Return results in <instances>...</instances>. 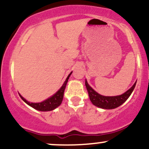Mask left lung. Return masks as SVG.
<instances>
[{
  "label": "left lung",
  "mask_w": 149,
  "mask_h": 149,
  "mask_svg": "<svg viewBox=\"0 0 149 149\" xmlns=\"http://www.w3.org/2000/svg\"><path fill=\"white\" fill-rule=\"evenodd\" d=\"M136 82H135L134 84L130 89L125 92L124 94L118 96L113 97H107L98 94L96 91L92 89L90 85H88V82L85 80V86H86L87 90L88 92L90 100L92 103L97 107L102 108L104 109H113L118 107L121 104H123L126 100L130 96L132 92H133L136 85Z\"/></svg>",
  "instance_id": "8db88e82"
}]
</instances>
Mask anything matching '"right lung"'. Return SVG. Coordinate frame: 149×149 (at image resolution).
<instances>
[{
  "mask_svg": "<svg viewBox=\"0 0 149 149\" xmlns=\"http://www.w3.org/2000/svg\"><path fill=\"white\" fill-rule=\"evenodd\" d=\"M72 73V72H71V73L68 76L67 78H66V80L63 84L62 86L61 87V88L59 89L58 91L54 94V95H52V97H50L49 98L47 99L43 102H40V103H32V102H29L28 101H26L25 100L24 97H22V96L20 94L19 96L22 99V100L26 103L28 105H29L30 107H33V109H36L38 111H52L54 110V109L59 107V105L61 104V102L63 100V97H64V90L65 88H66V85L67 84L68 80H69L70 76Z\"/></svg>",
  "mask_w": 149,
  "mask_h": 149,
  "instance_id": "right-lung-1",
  "label": "right lung"
}]
</instances>
